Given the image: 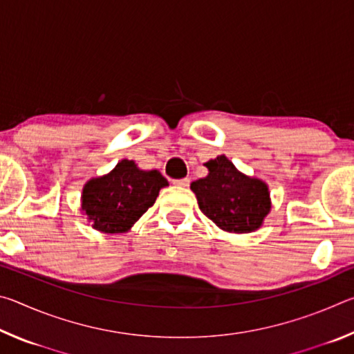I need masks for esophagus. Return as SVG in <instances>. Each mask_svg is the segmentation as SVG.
<instances>
[{
  "mask_svg": "<svg viewBox=\"0 0 354 354\" xmlns=\"http://www.w3.org/2000/svg\"><path fill=\"white\" fill-rule=\"evenodd\" d=\"M173 184L179 185V187H187L190 184V179L189 178H181V179H173Z\"/></svg>",
  "mask_w": 354,
  "mask_h": 354,
  "instance_id": "34e87169",
  "label": "esophagus"
}]
</instances>
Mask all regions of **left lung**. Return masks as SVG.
Segmentation results:
<instances>
[{"label": "left lung", "mask_w": 354, "mask_h": 354, "mask_svg": "<svg viewBox=\"0 0 354 354\" xmlns=\"http://www.w3.org/2000/svg\"><path fill=\"white\" fill-rule=\"evenodd\" d=\"M205 165L209 175L190 184L200 211L225 231L257 230L270 211L267 184L242 175L226 156H218Z\"/></svg>", "instance_id": "8db88e82"}]
</instances>
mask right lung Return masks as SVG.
<instances>
[{
  "label": "right lung",
  "mask_w": 354,
  "mask_h": 354,
  "mask_svg": "<svg viewBox=\"0 0 354 354\" xmlns=\"http://www.w3.org/2000/svg\"><path fill=\"white\" fill-rule=\"evenodd\" d=\"M169 181L158 170L143 171L123 159L109 175L91 179L82 190V211L95 230L124 232L154 205Z\"/></svg>",
  "instance_id": "add662e5"
}]
</instances>
